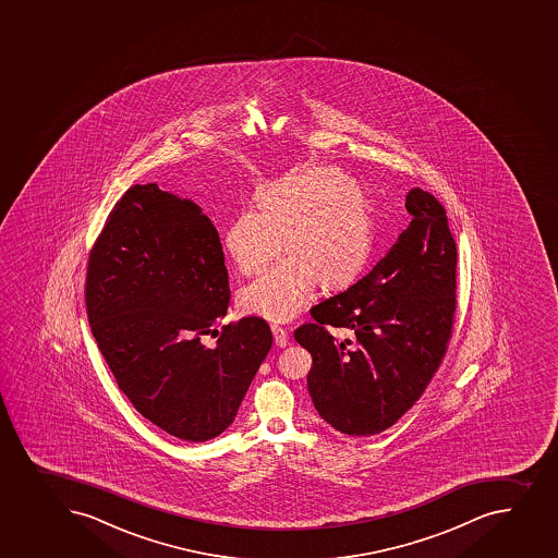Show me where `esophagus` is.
<instances>
[{
	"label": "esophagus",
	"mask_w": 558,
	"mask_h": 558,
	"mask_svg": "<svg viewBox=\"0 0 558 558\" xmlns=\"http://www.w3.org/2000/svg\"><path fill=\"white\" fill-rule=\"evenodd\" d=\"M270 331H272V337H275V343L278 348H286L289 343L288 331L280 326H270Z\"/></svg>",
	"instance_id": "34e87169"
}]
</instances>
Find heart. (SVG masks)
Segmentation results:
<instances>
[{
    "instance_id": "b5f03b06",
    "label": "heart",
    "mask_w": 558,
    "mask_h": 558,
    "mask_svg": "<svg viewBox=\"0 0 558 558\" xmlns=\"http://www.w3.org/2000/svg\"><path fill=\"white\" fill-rule=\"evenodd\" d=\"M289 256L243 289L245 313L286 322L304 311L320 280L345 288L364 270L375 243V220L364 189L338 169H313L256 194V210H242L226 231V251L245 276L258 275L280 254Z\"/></svg>"
}]
</instances>
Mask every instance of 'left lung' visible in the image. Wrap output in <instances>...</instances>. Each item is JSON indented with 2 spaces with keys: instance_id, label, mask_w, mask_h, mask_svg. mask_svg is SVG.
Masks as SVG:
<instances>
[{
  "instance_id": "obj_1",
  "label": "left lung",
  "mask_w": 558,
  "mask_h": 558,
  "mask_svg": "<svg viewBox=\"0 0 558 558\" xmlns=\"http://www.w3.org/2000/svg\"><path fill=\"white\" fill-rule=\"evenodd\" d=\"M405 209L413 220L386 256L294 331L313 356L307 389L316 411L345 435H376L402 418L451 340L457 245L446 209L420 187L409 191ZM331 326L353 331L355 345L332 338Z\"/></svg>"
}]
</instances>
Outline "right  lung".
Masks as SVG:
<instances>
[{
    "instance_id": "right-lung-1",
    "label": "right lung",
    "mask_w": 558,
    "mask_h": 558,
    "mask_svg": "<svg viewBox=\"0 0 558 558\" xmlns=\"http://www.w3.org/2000/svg\"><path fill=\"white\" fill-rule=\"evenodd\" d=\"M229 299L220 236L198 205L156 183L118 199L88 254V324L134 409L180 440H210L232 424L272 345L254 316L204 345Z\"/></svg>"
}]
</instances>
